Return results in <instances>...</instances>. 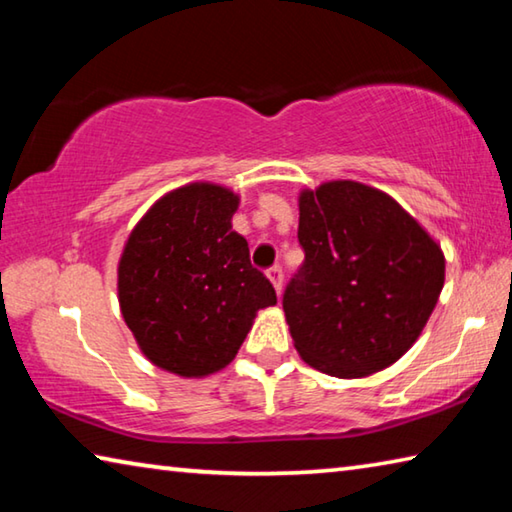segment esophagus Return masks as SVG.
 <instances>
[{"label": "esophagus", "instance_id": "1", "mask_svg": "<svg viewBox=\"0 0 512 512\" xmlns=\"http://www.w3.org/2000/svg\"><path fill=\"white\" fill-rule=\"evenodd\" d=\"M266 275H268V280H271V284H273L275 293H277V296H280V293H282V282H284L282 268H280V266H273V268H268Z\"/></svg>", "mask_w": 512, "mask_h": 512}]
</instances>
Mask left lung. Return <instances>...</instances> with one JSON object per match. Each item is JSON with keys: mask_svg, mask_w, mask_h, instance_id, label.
<instances>
[{"mask_svg": "<svg viewBox=\"0 0 512 512\" xmlns=\"http://www.w3.org/2000/svg\"><path fill=\"white\" fill-rule=\"evenodd\" d=\"M298 207L305 262L282 300L298 354L339 379L393 366L443 291V250L393 196L357 180L302 189Z\"/></svg>", "mask_w": 512, "mask_h": 512, "instance_id": "left-lung-1", "label": "left lung"}]
</instances>
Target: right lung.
<instances>
[{
  "label": "right lung",
  "instance_id": "1",
  "mask_svg": "<svg viewBox=\"0 0 512 512\" xmlns=\"http://www.w3.org/2000/svg\"><path fill=\"white\" fill-rule=\"evenodd\" d=\"M239 196L189 183L158 198L119 257V307L153 366L207 377L237 357L275 289L250 264L248 241L232 230Z\"/></svg>",
  "mask_w": 512,
  "mask_h": 512
}]
</instances>
